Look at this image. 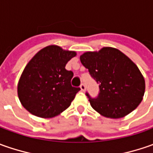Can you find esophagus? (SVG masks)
Returning a JSON list of instances; mask_svg holds the SVG:
<instances>
[{
  "mask_svg": "<svg viewBox=\"0 0 153 153\" xmlns=\"http://www.w3.org/2000/svg\"><path fill=\"white\" fill-rule=\"evenodd\" d=\"M80 88H81V90L82 91H85V89H86V86L84 83H82L81 85H80Z\"/></svg>",
  "mask_w": 153,
  "mask_h": 153,
  "instance_id": "obj_1",
  "label": "esophagus"
}]
</instances>
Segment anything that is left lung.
<instances>
[{
  "label": "left lung",
  "instance_id": "obj_1",
  "mask_svg": "<svg viewBox=\"0 0 153 153\" xmlns=\"http://www.w3.org/2000/svg\"><path fill=\"white\" fill-rule=\"evenodd\" d=\"M83 66L99 83L100 93L92 98L93 108L109 118H121L129 114L141 102L145 79L137 65L117 48L105 47L99 52H86L80 56Z\"/></svg>",
  "mask_w": 153,
  "mask_h": 153
}]
</instances>
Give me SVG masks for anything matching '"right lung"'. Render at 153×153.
<instances>
[{
    "instance_id": "1",
    "label": "right lung",
    "mask_w": 153,
    "mask_h": 153,
    "mask_svg": "<svg viewBox=\"0 0 153 153\" xmlns=\"http://www.w3.org/2000/svg\"><path fill=\"white\" fill-rule=\"evenodd\" d=\"M76 55L74 51L50 45L30 60L18 83L19 99L29 112L50 118L71 105L80 88L71 86L73 72L65 65Z\"/></svg>"
}]
</instances>
